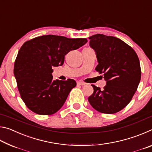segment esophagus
<instances>
[{
  "label": "esophagus",
  "instance_id": "34e87169",
  "mask_svg": "<svg viewBox=\"0 0 152 152\" xmlns=\"http://www.w3.org/2000/svg\"><path fill=\"white\" fill-rule=\"evenodd\" d=\"M77 84H78V85H80V86H84V85H85L86 83H84V82L79 81V82H77Z\"/></svg>",
  "mask_w": 152,
  "mask_h": 152
}]
</instances>
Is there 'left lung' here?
I'll use <instances>...</instances> for the list:
<instances>
[{
  "instance_id": "1",
  "label": "left lung",
  "mask_w": 152,
  "mask_h": 152,
  "mask_svg": "<svg viewBox=\"0 0 152 152\" xmlns=\"http://www.w3.org/2000/svg\"><path fill=\"white\" fill-rule=\"evenodd\" d=\"M89 39L99 62L95 70L103 74L107 84L102 90L92 84L94 92L88 101L100 113H116L129 103L140 84L141 72L138 56L119 38L96 34Z\"/></svg>"
}]
</instances>
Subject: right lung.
<instances>
[{
    "instance_id": "1",
    "label": "right lung",
    "mask_w": 152,
    "mask_h": 152,
    "mask_svg": "<svg viewBox=\"0 0 152 152\" xmlns=\"http://www.w3.org/2000/svg\"><path fill=\"white\" fill-rule=\"evenodd\" d=\"M86 42V38L48 35L23 43L15 61L14 74L28 109L41 115L54 114L61 109L76 82L73 79L53 80L52 67L63 65L69 51Z\"/></svg>"
}]
</instances>
